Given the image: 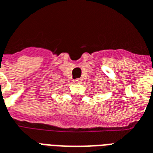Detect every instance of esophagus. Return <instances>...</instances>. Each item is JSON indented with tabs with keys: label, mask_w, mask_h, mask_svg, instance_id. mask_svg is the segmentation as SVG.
Masks as SVG:
<instances>
[{
	"label": "esophagus",
	"mask_w": 153,
	"mask_h": 153,
	"mask_svg": "<svg viewBox=\"0 0 153 153\" xmlns=\"http://www.w3.org/2000/svg\"><path fill=\"white\" fill-rule=\"evenodd\" d=\"M75 82H76V83H81V82H82V80H81V79H79V78H77V79H76V80H75Z\"/></svg>",
	"instance_id": "esophagus-1"
}]
</instances>
